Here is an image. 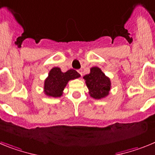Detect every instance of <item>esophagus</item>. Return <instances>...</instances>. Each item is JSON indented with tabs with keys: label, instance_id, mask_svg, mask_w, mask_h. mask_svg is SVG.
I'll list each match as a JSON object with an SVG mask.
<instances>
[{
	"label": "esophagus",
	"instance_id": "34e87169",
	"mask_svg": "<svg viewBox=\"0 0 155 155\" xmlns=\"http://www.w3.org/2000/svg\"><path fill=\"white\" fill-rule=\"evenodd\" d=\"M78 72H79V75L82 76V75H83V70H82V69H79V70H78Z\"/></svg>",
	"mask_w": 155,
	"mask_h": 155
}]
</instances>
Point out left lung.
<instances>
[{"label":"left lung","instance_id":"1","mask_svg":"<svg viewBox=\"0 0 155 155\" xmlns=\"http://www.w3.org/2000/svg\"><path fill=\"white\" fill-rule=\"evenodd\" d=\"M90 96L94 99L107 97L110 90V80L98 67H93L90 73L83 76Z\"/></svg>","mask_w":155,"mask_h":155}]
</instances>
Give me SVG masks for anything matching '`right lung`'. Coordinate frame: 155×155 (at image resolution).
<instances>
[{"mask_svg": "<svg viewBox=\"0 0 155 155\" xmlns=\"http://www.w3.org/2000/svg\"><path fill=\"white\" fill-rule=\"evenodd\" d=\"M79 76L80 75L74 69H69L67 72H62L59 68H53L49 72L48 77L45 81V93L49 97H61L68 82Z\"/></svg>", "mask_w": 155, "mask_h": 155, "instance_id": "obj_1", "label": "right lung"}]
</instances>
